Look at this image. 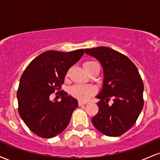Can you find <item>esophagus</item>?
I'll list each match as a JSON object with an SVG mask.
<instances>
[{
	"label": "esophagus",
	"instance_id": "esophagus-1",
	"mask_svg": "<svg viewBox=\"0 0 160 160\" xmlns=\"http://www.w3.org/2000/svg\"><path fill=\"white\" fill-rule=\"evenodd\" d=\"M87 104V102H83V101H79V102H78L79 106L84 105V104Z\"/></svg>",
	"mask_w": 160,
	"mask_h": 160
}]
</instances>
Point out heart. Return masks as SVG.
Segmentation results:
<instances>
[{"label": "heart", "mask_w": 160, "mask_h": 160, "mask_svg": "<svg viewBox=\"0 0 160 160\" xmlns=\"http://www.w3.org/2000/svg\"><path fill=\"white\" fill-rule=\"evenodd\" d=\"M82 66L87 73L96 68H100L98 64L94 61L85 62ZM95 92L96 89L94 86L91 85H74L71 86L70 89V93L73 97L82 101L89 99L91 96L95 95Z\"/></svg>", "instance_id": "obj_1"}]
</instances>
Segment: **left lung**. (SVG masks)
<instances>
[{
    "label": "left lung",
    "instance_id": "8db88e82",
    "mask_svg": "<svg viewBox=\"0 0 160 160\" xmlns=\"http://www.w3.org/2000/svg\"><path fill=\"white\" fill-rule=\"evenodd\" d=\"M85 52L97 58L104 71L103 88L96 96L98 112L92 122L104 135L120 136L132 127L144 106L138 70L127 56L109 47L86 49ZM111 98L114 103L109 106Z\"/></svg>",
    "mask_w": 160,
    "mask_h": 160
}]
</instances>
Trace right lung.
Returning <instances> with one entry per match:
<instances>
[{"label":"right lung","mask_w":160,"mask_h":160,"mask_svg":"<svg viewBox=\"0 0 160 160\" xmlns=\"http://www.w3.org/2000/svg\"><path fill=\"white\" fill-rule=\"evenodd\" d=\"M83 53V49L68 52L47 51L24 71L17 90L18 110L25 125L39 137L50 138L62 132L78 107V100L66 92L59 102H51L49 96L60 92L68 69Z\"/></svg>","instance_id":"obj_1"}]
</instances>
